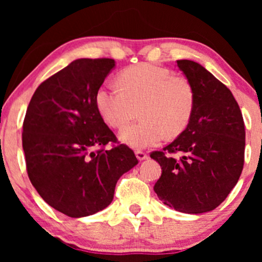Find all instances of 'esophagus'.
Segmentation results:
<instances>
[{
	"mask_svg": "<svg viewBox=\"0 0 262 262\" xmlns=\"http://www.w3.org/2000/svg\"><path fill=\"white\" fill-rule=\"evenodd\" d=\"M135 155H137V158L139 159L140 161L146 159V156H148V154H146L145 151H143V150H135Z\"/></svg>",
	"mask_w": 262,
	"mask_h": 262,
	"instance_id": "34e87169",
	"label": "esophagus"
}]
</instances>
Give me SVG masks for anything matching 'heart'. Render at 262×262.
Returning <instances> with one entry per match:
<instances>
[{
  "instance_id": "obj_1",
  "label": "heart",
  "mask_w": 262,
  "mask_h": 262,
  "mask_svg": "<svg viewBox=\"0 0 262 262\" xmlns=\"http://www.w3.org/2000/svg\"><path fill=\"white\" fill-rule=\"evenodd\" d=\"M119 85L106 83L96 92V106L110 127L122 129L140 114L143 121L121 132V139L133 148L175 138L187 128L196 104L191 82L169 69L141 62L124 69Z\"/></svg>"
}]
</instances>
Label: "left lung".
<instances>
[{"mask_svg": "<svg viewBox=\"0 0 262 262\" xmlns=\"http://www.w3.org/2000/svg\"><path fill=\"white\" fill-rule=\"evenodd\" d=\"M193 86L196 104L187 128L152 158L161 177L154 191L164 204L200 214L221 204L244 167L245 124L233 93L202 65L177 60Z\"/></svg>", "mask_w": 262, "mask_h": 262, "instance_id": "1", "label": "left lung"}]
</instances>
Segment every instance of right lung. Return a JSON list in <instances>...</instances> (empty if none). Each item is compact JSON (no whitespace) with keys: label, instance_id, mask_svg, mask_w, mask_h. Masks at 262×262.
<instances>
[{"label":"right lung","instance_id":"obj_1","mask_svg":"<svg viewBox=\"0 0 262 262\" xmlns=\"http://www.w3.org/2000/svg\"><path fill=\"white\" fill-rule=\"evenodd\" d=\"M114 60L77 59L35 90L23 122L28 177L40 197L71 218L112 202L118 179L138 164L96 106V92ZM111 142L113 149L104 146Z\"/></svg>","mask_w":262,"mask_h":262}]
</instances>
